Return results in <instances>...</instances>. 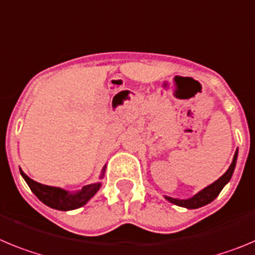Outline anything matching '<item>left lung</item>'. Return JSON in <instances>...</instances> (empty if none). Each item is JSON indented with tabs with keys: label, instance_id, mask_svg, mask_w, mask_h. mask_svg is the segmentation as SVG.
Wrapping results in <instances>:
<instances>
[{
	"label": "left lung",
	"instance_id": "left-lung-1",
	"mask_svg": "<svg viewBox=\"0 0 255 255\" xmlns=\"http://www.w3.org/2000/svg\"><path fill=\"white\" fill-rule=\"evenodd\" d=\"M236 160H238V150L235 151L233 162H231L230 167H229L228 170H226V173H225L222 176H220L216 182H213L212 184H210L208 187H206V188H203L202 190H199L198 193L194 194L193 197H190V198H187V199H179V198H173V197L164 196L165 199H167V201L170 202V203H174V205H176V206L188 208V210H194V208H199V207H203V206L208 205V203H211L213 199L219 196L220 192L222 190V188H224L225 185L230 182L234 170H235Z\"/></svg>",
	"mask_w": 255,
	"mask_h": 255
}]
</instances>
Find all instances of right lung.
Returning <instances> with one entry per match:
<instances>
[{
  "mask_svg": "<svg viewBox=\"0 0 255 255\" xmlns=\"http://www.w3.org/2000/svg\"><path fill=\"white\" fill-rule=\"evenodd\" d=\"M105 167H107V165L103 167L100 179L104 178ZM20 174H21L25 182H26V184L29 185L31 192L38 197L39 201H42L48 207L59 211H70L82 207L95 196L96 192L102 187V183L98 182L85 185V187H82V189L77 190V192H68V190L62 189V188L58 187L40 184V183L29 178L22 170H20Z\"/></svg>",
  "mask_w": 255,
  "mask_h": 255,
  "instance_id": "1",
  "label": "right lung"
}]
</instances>
